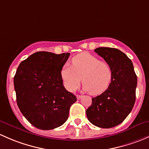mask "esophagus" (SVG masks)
I'll use <instances>...</instances> for the list:
<instances>
[{"instance_id": "34e87169", "label": "esophagus", "mask_w": 149, "mask_h": 149, "mask_svg": "<svg viewBox=\"0 0 149 149\" xmlns=\"http://www.w3.org/2000/svg\"><path fill=\"white\" fill-rule=\"evenodd\" d=\"M82 97V95H77V100H79L81 99V98Z\"/></svg>"}]
</instances>
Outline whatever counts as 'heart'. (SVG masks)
<instances>
[{"instance_id": "1", "label": "heart", "mask_w": 149, "mask_h": 149, "mask_svg": "<svg viewBox=\"0 0 149 149\" xmlns=\"http://www.w3.org/2000/svg\"><path fill=\"white\" fill-rule=\"evenodd\" d=\"M112 75V70L107 62L100 61L87 52L74 56L72 66L66 64L60 72L63 85L67 90L74 91L82 79L83 90L93 95L101 94L108 88Z\"/></svg>"}]
</instances>
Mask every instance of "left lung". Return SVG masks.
<instances>
[{"mask_svg": "<svg viewBox=\"0 0 149 149\" xmlns=\"http://www.w3.org/2000/svg\"><path fill=\"white\" fill-rule=\"evenodd\" d=\"M95 52L110 65L113 75L108 88L92 98V105L86 114L95 126L113 128L125 120L133 108L137 76L131 59L119 49L99 47Z\"/></svg>", "mask_w": 149, "mask_h": 149, "instance_id": "8db88e82", "label": "left lung"}]
</instances>
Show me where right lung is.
Masks as SVG:
<instances>
[{
  "instance_id": "add662e5",
  "label": "right lung",
  "mask_w": 149,
  "mask_h": 149,
  "mask_svg": "<svg viewBox=\"0 0 149 149\" xmlns=\"http://www.w3.org/2000/svg\"><path fill=\"white\" fill-rule=\"evenodd\" d=\"M70 55L38 52L21 62L16 70L13 82L18 108L39 129L63 125L76 102V96L64 88L60 76Z\"/></svg>"
}]
</instances>
